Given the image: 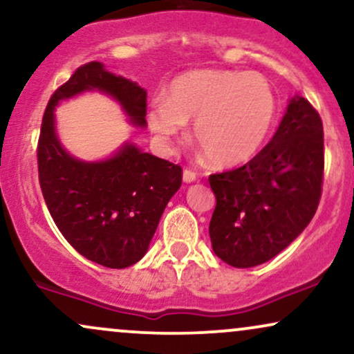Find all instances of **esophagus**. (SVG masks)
<instances>
[{
	"mask_svg": "<svg viewBox=\"0 0 354 354\" xmlns=\"http://www.w3.org/2000/svg\"><path fill=\"white\" fill-rule=\"evenodd\" d=\"M183 181H185V183H194L196 181V173L191 171V169H185V171H183Z\"/></svg>",
	"mask_w": 354,
	"mask_h": 354,
	"instance_id": "34e87169",
	"label": "esophagus"
}]
</instances>
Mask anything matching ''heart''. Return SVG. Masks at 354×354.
Listing matches in <instances>:
<instances>
[{"label": "heart", "instance_id": "heart-1", "mask_svg": "<svg viewBox=\"0 0 354 354\" xmlns=\"http://www.w3.org/2000/svg\"><path fill=\"white\" fill-rule=\"evenodd\" d=\"M277 95L269 80L245 71L198 69L174 77L148 125L169 143L194 122L193 138L209 163L231 168L252 160L275 125Z\"/></svg>", "mask_w": 354, "mask_h": 354}]
</instances>
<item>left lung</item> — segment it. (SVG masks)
<instances>
[{
  "instance_id": "1",
  "label": "left lung",
  "mask_w": 354,
  "mask_h": 354,
  "mask_svg": "<svg viewBox=\"0 0 354 354\" xmlns=\"http://www.w3.org/2000/svg\"><path fill=\"white\" fill-rule=\"evenodd\" d=\"M323 123L304 97L288 102L272 140L249 163L211 174L214 254L237 269L287 249L317 212L323 185Z\"/></svg>"
}]
</instances>
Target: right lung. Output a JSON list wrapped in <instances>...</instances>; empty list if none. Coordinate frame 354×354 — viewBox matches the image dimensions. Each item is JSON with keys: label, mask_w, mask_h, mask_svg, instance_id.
<instances>
[{"label": "right lung", "mask_w": 354, "mask_h": 354, "mask_svg": "<svg viewBox=\"0 0 354 354\" xmlns=\"http://www.w3.org/2000/svg\"><path fill=\"white\" fill-rule=\"evenodd\" d=\"M93 91L117 100L131 125L147 127V91L102 62L85 64L53 93L42 117L39 185L55 225L80 255L125 269L147 254L166 204L180 189L183 169L131 142L105 160L72 156L55 131L54 110L62 100Z\"/></svg>", "instance_id": "1"}]
</instances>
